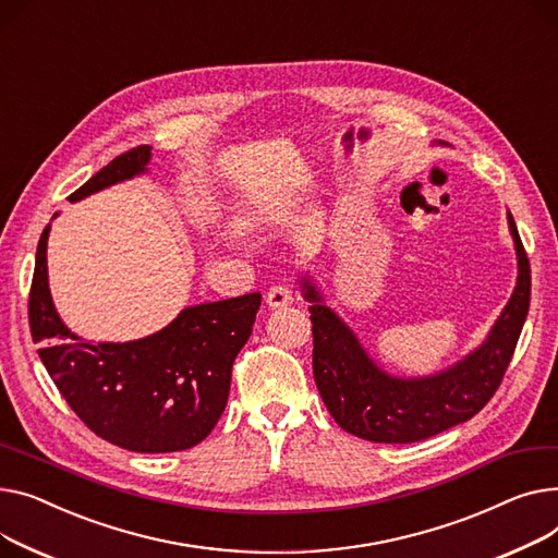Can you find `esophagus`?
<instances>
[{"label":"esophagus","mask_w":558,"mask_h":558,"mask_svg":"<svg viewBox=\"0 0 558 558\" xmlns=\"http://www.w3.org/2000/svg\"><path fill=\"white\" fill-rule=\"evenodd\" d=\"M266 304H268L270 308H283V306L292 304V292H290V288H288L286 283L272 286V288L268 290V294H266Z\"/></svg>","instance_id":"1"}]
</instances>
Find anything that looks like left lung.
Wrapping results in <instances>:
<instances>
[{"label": "left lung", "mask_w": 558, "mask_h": 558, "mask_svg": "<svg viewBox=\"0 0 558 558\" xmlns=\"http://www.w3.org/2000/svg\"><path fill=\"white\" fill-rule=\"evenodd\" d=\"M518 279L486 340L444 372L401 378L383 372L349 326L324 304L315 281L302 277L311 304L313 376L319 397L342 430L376 444H412L475 416L496 395L527 319L532 272L513 216L507 214Z\"/></svg>", "instance_id": "left-lung-1"}]
</instances>
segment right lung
<instances>
[{
  "mask_svg": "<svg viewBox=\"0 0 558 558\" xmlns=\"http://www.w3.org/2000/svg\"><path fill=\"white\" fill-rule=\"evenodd\" d=\"M150 146L112 159L70 195L78 203L148 173ZM58 214H53L56 218ZM49 229L38 243L28 294L33 342L58 391L87 428L133 452H175L201 444L218 423L232 365L252 336L260 294L189 306L161 331L130 342H89L60 319L47 275Z\"/></svg>",
  "mask_w": 558,
  "mask_h": 558,
  "instance_id": "right-lung-1",
  "label": "right lung"
}]
</instances>
